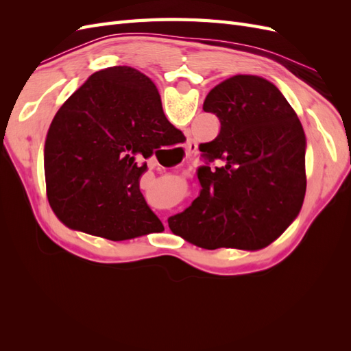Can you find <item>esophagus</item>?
<instances>
[{"label": "esophagus", "mask_w": 351, "mask_h": 351, "mask_svg": "<svg viewBox=\"0 0 351 351\" xmlns=\"http://www.w3.org/2000/svg\"><path fill=\"white\" fill-rule=\"evenodd\" d=\"M197 152V145L195 143V142H189L187 145H186V155L187 156H192V155H195Z\"/></svg>", "instance_id": "obj_1"}]
</instances>
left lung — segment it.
<instances>
[{
	"mask_svg": "<svg viewBox=\"0 0 351 351\" xmlns=\"http://www.w3.org/2000/svg\"><path fill=\"white\" fill-rule=\"evenodd\" d=\"M204 111L221 129L202 143L200 193L168 218L177 236L199 247L256 250L278 239L299 214L306 193V137L278 88L239 74L212 89Z\"/></svg>",
	"mask_w": 351,
	"mask_h": 351,
	"instance_id": "1",
	"label": "left lung"
}]
</instances>
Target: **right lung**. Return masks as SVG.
Returning <instances> with one entry per match:
<instances>
[{
	"mask_svg": "<svg viewBox=\"0 0 351 351\" xmlns=\"http://www.w3.org/2000/svg\"><path fill=\"white\" fill-rule=\"evenodd\" d=\"M180 134L143 73L127 66L93 73L62 104L47 134L52 210L67 227L114 241L164 230L141 192L142 161Z\"/></svg>",
	"mask_w": 351,
	"mask_h": 351,
	"instance_id": "right-lung-1",
	"label": "right lung"
}]
</instances>
